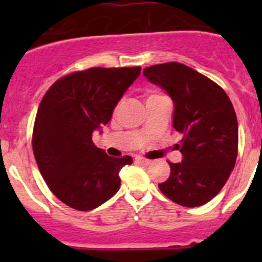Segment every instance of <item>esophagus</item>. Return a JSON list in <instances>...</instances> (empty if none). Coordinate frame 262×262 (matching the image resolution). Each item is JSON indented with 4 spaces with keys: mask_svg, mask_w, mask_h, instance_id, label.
<instances>
[{
    "mask_svg": "<svg viewBox=\"0 0 262 262\" xmlns=\"http://www.w3.org/2000/svg\"><path fill=\"white\" fill-rule=\"evenodd\" d=\"M136 161H137V162H138V163H141V165H144V166L150 165V162H152V161L147 160V158H144V157H137Z\"/></svg>",
    "mask_w": 262,
    "mask_h": 262,
    "instance_id": "34e87169",
    "label": "esophagus"
}]
</instances>
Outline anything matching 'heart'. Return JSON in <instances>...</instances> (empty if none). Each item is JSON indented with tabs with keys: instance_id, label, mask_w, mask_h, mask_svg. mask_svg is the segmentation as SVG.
Segmentation results:
<instances>
[{
	"instance_id": "obj_1",
	"label": "heart",
	"mask_w": 262,
	"mask_h": 262,
	"mask_svg": "<svg viewBox=\"0 0 262 262\" xmlns=\"http://www.w3.org/2000/svg\"><path fill=\"white\" fill-rule=\"evenodd\" d=\"M158 96H162V95H158V94H150L149 96H148V99H153V97H158ZM147 99V100H148Z\"/></svg>"
}]
</instances>
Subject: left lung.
<instances>
[{
	"mask_svg": "<svg viewBox=\"0 0 262 262\" xmlns=\"http://www.w3.org/2000/svg\"><path fill=\"white\" fill-rule=\"evenodd\" d=\"M148 81L173 101L172 125L182 134V161L170 163L171 173L158 184L165 196L182 207L210 202L222 190L236 163L238 123L224 90L198 71L178 62L143 70Z\"/></svg>",
	"mask_w": 262,
	"mask_h": 262,
	"instance_id": "obj_1",
	"label": "left lung"
}]
</instances>
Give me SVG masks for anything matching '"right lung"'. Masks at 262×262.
Listing matches in <instances>:
<instances>
[{
  "label": "right lung",
  "mask_w": 262,
  "mask_h": 262,
  "mask_svg": "<svg viewBox=\"0 0 262 262\" xmlns=\"http://www.w3.org/2000/svg\"><path fill=\"white\" fill-rule=\"evenodd\" d=\"M141 67L101 68L71 73L44 95L33 132V150L50 191L68 207L92 210L120 187L119 171L130 156L110 157L92 142V133L112 119Z\"/></svg>",
  "instance_id": "1"
}]
</instances>
